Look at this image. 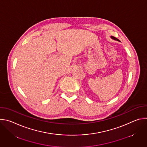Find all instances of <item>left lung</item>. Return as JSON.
<instances>
[{
	"mask_svg": "<svg viewBox=\"0 0 147 147\" xmlns=\"http://www.w3.org/2000/svg\"><path fill=\"white\" fill-rule=\"evenodd\" d=\"M111 38H112V39H114V40H117V41H120V40H119L117 38H115V36H111Z\"/></svg>",
	"mask_w": 147,
	"mask_h": 147,
	"instance_id": "1",
	"label": "left lung"
}]
</instances>
